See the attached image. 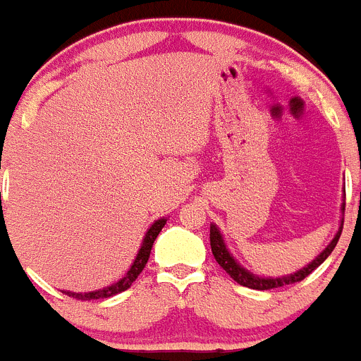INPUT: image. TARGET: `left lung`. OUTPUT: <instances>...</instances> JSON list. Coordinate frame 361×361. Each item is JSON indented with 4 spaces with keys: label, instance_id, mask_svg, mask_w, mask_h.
Returning <instances> with one entry per match:
<instances>
[{
    "label": "left lung",
    "instance_id": "left-lung-1",
    "mask_svg": "<svg viewBox=\"0 0 361 361\" xmlns=\"http://www.w3.org/2000/svg\"><path fill=\"white\" fill-rule=\"evenodd\" d=\"M340 210H342V215H343V210H345V188H343V200H342V204H340ZM342 226H343V217H340L338 231H336L335 237L331 238V242H329V244L326 245L321 252H319L317 257L313 258L308 265H305L302 269H299V271L292 272V274H287V276H278V278H272V276L255 274V272L247 271L244 265L238 264V262L235 260L233 255L230 252V249H228L226 240H224V237H222L221 230H219L217 224H214V222L210 224V245H212V252H214V258L217 260V264L221 265V267L224 269V271H226L228 274H230L231 278L238 283V285L252 288V290H271V288L285 287V285L298 283V281H301V279H305L308 274H312V272L315 271V269H317L319 265H321L322 262L329 257V255H331V251L335 249L336 242H338L340 233H342Z\"/></svg>",
    "mask_w": 361,
    "mask_h": 361
}]
</instances>
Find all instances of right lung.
<instances>
[{"label": "right lung", "mask_w": 361, "mask_h": 361, "mask_svg": "<svg viewBox=\"0 0 361 361\" xmlns=\"http://www.w3.org/2000/svg\"><path fill=\"white\" fill-rule=\"evenodd\" d=\"M167 219L169 217H160L158 221H154L153 224H151L149 230H147L146 235H144L142 244H140V249H139V252H137V257H135L133 264L130 265V269H128L126 274H124L123 278L117 279L116 283H112V285H109V287L97 288V290H90V292L62 290L63 294L69 295V298H74V299H82V301H92V299L112 298V295H116V294H119V292H124L126 288H130L131 283L139 278V274L144 271V267H146L147 260H149L151 247H153L154 240H157V237H158V233L161 231V228L165 226Z\"/></svg>", "instance_id": "1"}]
</instances>
